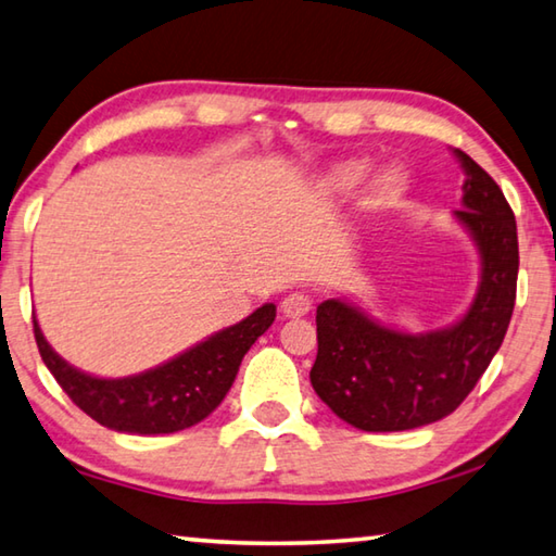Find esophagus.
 I'll return each instance as SVG.
<instances>
[{"mask_svg": "<svg viewBox=\"0 0 556 556\" xmlns=\"http://www.w3.org/2000/svg\"><path fill=\"white\" fill-rule=\"evenodd\" d=\"M312 312V296L304 294V291H294V294L285 296L281 301V314L287 318H299Z\"/></svg>", "mask_w": 556, "mask_h": 556, "instance_id": "esophagus-1", "label": "esophagus"}]
</instances>
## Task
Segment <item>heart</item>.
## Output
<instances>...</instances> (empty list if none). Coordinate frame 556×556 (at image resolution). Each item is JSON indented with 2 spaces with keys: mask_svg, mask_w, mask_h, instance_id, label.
Instances as JSON below:
<instances>
[{
  "mask_svg": "<svg viewBox=\"0 0 556 556\" xmlns=\"http://www.w3.org/2000/svg\"><path fill=\"white\" fill-rule=\"evenodd\" d=\"M368 162H363V159H351V162H341L333 168H328L321 184L328 193L345 195L363 184V178L368 176ZM404 191H407V176H404L402 168L388 166L372 178L368 193H365V205H368V208H390V205L402 199Z\"/></svg>",
  "mask_w": 556,
  "mask_h": 556,
  "instance_id": "b5f03b06",
  "label": "heart"
}]
</instances>
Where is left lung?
Returning <instances> with one entry per match:
<instances>
[{
  "instance_id": "1",
  "label": "left lung",
  "mask_w": 556,
  "mask_h": 556,
  "mask_svg": "<svg viewBox=\"0 0 556 556\" xmlns=\"http://www.w3.org/2000/svg\"><path fill=\"white\" fill-rule=\"evenodd\" d=\"M466 172L464 225L481 255V285L454 326L404 333L341 299L316 308L318 353L312 384L348 425L363 431H407L448 417L481 380L501 348L515 308L517 225L491 176L454 149Z\"/></svg>"
}]
</instances>
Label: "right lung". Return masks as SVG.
I'll list each match as a JSON object with an SVG mask.
<instances>
[{"instance_id":"obj_1","label":"right lung","mask_w":556,"mask_h":556,"mask_svg":"<svg viewBox=\"0 0 556 556\" xmlns=\"http://www.w3.org/2000/svg\"><path fill=\"white\" fill-rule=\"evenodd\" d=\"M275 316V304L260 306L240 324L223 328L172 361L117 380L96 378L65 363L43 338L39 321H34V336L55 382L98 425L122 434H174L199 425L218 407L244 353Z\"/></svg>"}]
</instances>
